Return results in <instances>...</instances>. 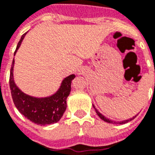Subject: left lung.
Instances as JSON below:
<instances>
[{"mask_svg": "<svg viewBox=\"0 0 155 155\" xmlns=\"http://www.w3.org/2000/svg\"><path fill=\"white\" fill-rule=\"evenodd\" d=\"M93 108L95 109V110H96V113H97V115H98V116L100 117V118H101V120H104L105 122L110 123V124H126V123L129 122V121H131V120H133V119H134V118H135V117L137 116V115H136V116L133 117L132 119H129V120H124V121H120V122H114V121L110 120L109 119H107V118H106V117L104 116V115H102V114H101V113H100V112H99L98 110H97L96 108H95V107H94V106H93Z\"/></svg>", "mask_w": 155, "mask_h": 155, "instance_id": "8db88e82", "label": "left lung"}]
</instances>
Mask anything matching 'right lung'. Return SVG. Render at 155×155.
Returning <instances> with one entry per match:
<instances>
[{
  "label": "right lung",
  "instance_id": "right-lung-1",
  "mask_svg": "<svg viewBox=\"0 0 155 155\" xmlns=\"http://www.w3.org/2000/svg\"><path fill=\"white\" fill-rule=\"evenodd\" d=\"M27 32L22 35L19 42L18 43L15 54L19 48ZM14 63L15 60H13L10 68L9 87L12 98L18 111L31 122L41 126L58 122L67 109V98L71 89V80L75 77V75H71L65 78L60 88L53 96L36 98L23 93L16 86L13 76Z\"/></svg>",
  "mask_w": 155,
  "mask_h": 155
}]
</instances>
